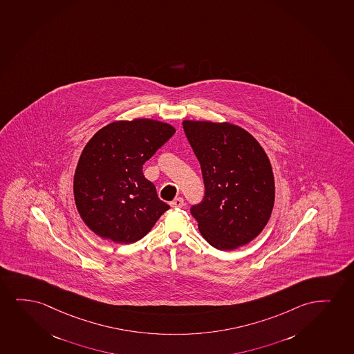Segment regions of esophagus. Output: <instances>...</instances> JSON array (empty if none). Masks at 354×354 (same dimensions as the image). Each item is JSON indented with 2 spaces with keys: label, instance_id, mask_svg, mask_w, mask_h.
Masks as SVG:
<instances>
[{
  "label": "esophagus",
  "instance_id": "obj_1",
  "mask_svg": "<svg viewBox=\"0 0 354 354\" xmlns=\"http://www.w3.org/2000/svg\"><path fill=\"white\" fill-rule=\"evenodd\" d=\"M184 205V199L181 197L175 198L173 202H170V207H183Z\"/></svg>",
  "mask_w": 354,
  "mask_h": 354
}]
</instances>
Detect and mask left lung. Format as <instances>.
Listing matches in <instances>:
<instances>
[{"mask_svg":"<svg viewBox=\"0 0 354 354\" xmlns=\"http://www.w3.org/2000/svg\"><path fill=\"white\" fill-rule=\"evenodd\" d=\"M183 126L205 187L202 202L191 207L199 232L222 251L246 245L262 232L274 207L269 158L239 126L189 120Z\"/></svg>","mask_w":354,"mask_h":354,"instance_id":"8db88e82","label":"left lung"}]
</instances>
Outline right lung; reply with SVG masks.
<instances>
[{
    "label": "right lung",
    "instance_id": "right-lung-1",
    "mask_svg": "<svg viewBox=\"0 0 354 354\" xmlns=\"http://www.w3.org/2000/svg\"><path fill=\"white\" fill-rule=\"evenodd\" d=\"M174 133L170 124L136 119L106 124L88 140L73 189L79 214L92 232L114 243H136L169 209L142 174V165Z\"/></svg>",
    "mask_w": 354,
    "mask_h": 354
}]
</instances>
